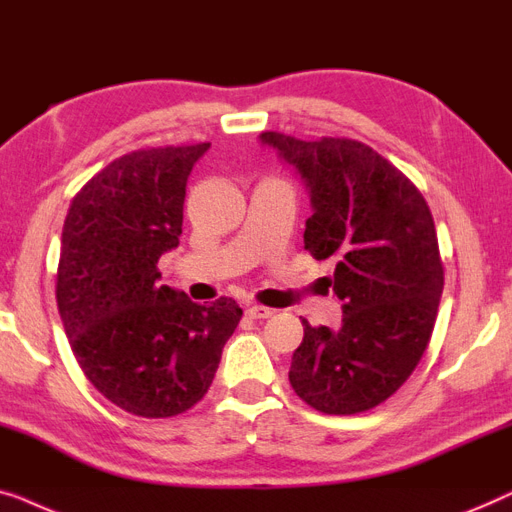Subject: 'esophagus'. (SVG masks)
<instances>
[{"label":"esophagus","mask_w":512,"mask_h":512,"mask_svg":"<svg viewBox=\"0 0 512 512\" xmlns=\"http://www.w3.org/2000/svg\"><path fill=\"white\" fill-rule=\"evenodd\" d=\"M246 313H248L253 320H264V318H271V315L276 313V311H273V308H269V306L250 304V306L246 308Z\"/></svg>","instance_id":"esophagus-1"}]
</instances>
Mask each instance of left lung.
<instances>
[{
    "label": "left lung",
    "mask_w": 512,
    "mask_h": 512,
    "mask_svg": "<svg viewBox=\"0 0 512 512\" xmlns=\"http://www.w3.org/2000/svg\"><path fill=\"white\" fill-rule=\"evenodd\" d=\"M259 139L311 190L304 246L336 259L329 285L343 301L336 331L304 320L290 385L320 413H364L406 383L429 345L443 292L434 218L410 178L362 141Z\"/></svg>",
    "instance_id": "1"
}]
</instances>
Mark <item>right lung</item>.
Instances as JSON below:
<instances>
[{
    "label": "right lung",
    "mask_w": 512,
    "mask_h": 512,
    "mask_svg": "<svg viewBox=\"0 0 512 512\" xmlns=\"http://www.w3.org/2000/svg\"><path fill=\"white\" fill-rule=\"evenodd\" d=\"M211 143L141 148L71 199L57 264V311L85 378L139 417L204 399L241 322L234 299L199 306L160 285L157 262L183 232L187 176Z\"/></svg>",
    "instance_id": "add662e5"
}]
</instances>
